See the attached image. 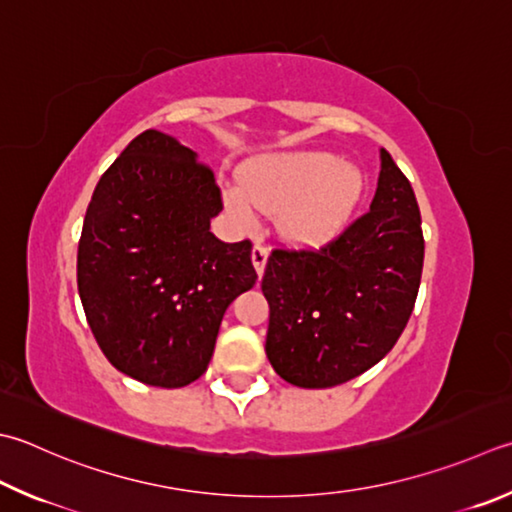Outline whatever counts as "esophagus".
Returning <instances> with one entry per match:
<instances>
[{
	"instance_id": "34e87169",
	"label": "esophagus",
	"mask_w": 512,
	"mask_h": 512,
	"mask_svg": "<svg viewBox=\"0 0 512 512\" xmlns=\"http://www.w3.org/2000/svg\"><path fill=\"white\" fill-rule=\"evenodd\" d=\"M267 256H269V249H267L265 245L256 243V245H254V249H252V263H254V267H256L258 276H263V272H265Z\"/></svg>"
}]
</instances>
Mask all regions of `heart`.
<instances>
[{
  "label": "heart",
  "mask_w": 512,
  "mask_h": 512,
  "mask_svg": "<svg viewBox=\"0 0 512 512\" xmlns=\"http://www.w3.org/2000/svg\"><path fill=\"white\" fill-rule=\"evenodd\" d=\"M363 178L332 153H289L256 162L243 187H227L225 202L240 225L254 227L258 209L278 214V227L296 243H321L356 207Z\"/></svg>",
  "instance_id": "heart-1"
}]
</instances>
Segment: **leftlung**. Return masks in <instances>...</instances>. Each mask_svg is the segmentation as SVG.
Listing matches in <instances>:
<instances>
[{"label":"left lung","mask_w":512,"mask_h":512,"mask_svg":"<svg viewBox=\"0 0 512 512\" xmlns=\"http://www.w3.org/2000/svg\"><path fill=\"white\" fill-rule=\"evenodd\" d=\"M423 269L419 205L381 149L370 209L323 247H276L267 258L265 352L298 388H332L388 354L417 301Z\"/></svg>","instance_id":"1"}]
</instances>
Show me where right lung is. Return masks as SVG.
Here are the masks:
<instances>
[{
    "label": "right lung",
    "instance_id": "add662e5",
    "mask_svg": "<svg viewBox=\"0 0 512 512\" xmlns=\"http://www.w3.org/2000/svg\"><path fill=\"white\" fill-rule=\"evenodd\" d=\"M214 171L149 129L102 173L77 245L86 321L113 368L156 388L205 374L225 310L252 289V240L209 231Z\"/></svg>",
    "mask_w": 512,
    "mask_h": 512
}]
</instances>
